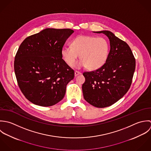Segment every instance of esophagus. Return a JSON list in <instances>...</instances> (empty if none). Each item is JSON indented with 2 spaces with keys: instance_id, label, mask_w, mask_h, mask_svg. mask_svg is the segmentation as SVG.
Returning <instances> with one entry per match:
<instances>
[{
  "instance_id": "esophagus-1",
  "label": "esophagus",
  "mask_w": 151,
  "mask_h": 151,
  "mask_svg": "<svg viewBox=\"0 0 151 151\" xmlns=\"http://www.w3.org/2000/svg\"><path fill=\"white\" fill-rule=\"evenodd\" d=\"M80 74H81V73L80 72L77 71V70H75V76H77L78 75H80Z\"/></svg>"
}]
</instances>
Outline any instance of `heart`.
<instances>
[{"mask_svg": "<svg viewBox=\"0 0 151 151\" xmlns=\"http://www.w3.org/2000/svg\"><path fill=\"white\" fill-rule=\"evenodd\" d=\"M110 50V42L104 38L80 35L72 40V47H63L61 54L69 66L73 65L80 55L81 60L75 64L76 67L86 66L89 70H96L106 62Z\"/></svg>", "mask_w": 151, "mask_h": 151, "instance_id": "1", "label": "heart"}]
</instances>
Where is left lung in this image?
<instances>
[{
	"instance_id": "1",
	"label": "left lung",
	"mask_w": 151,
	"mask_h": 151,
	"mask_svg": "<svg viewBox=\"0 0 151 151\" xmlns=\"http://www.w3.org/2000/svg\"><path fill=\"white\" fill-rule=\"evenodd\" d=\"M96 32L103 33L109 38L110 51L103 66L83 72L85 82L82 85V91L87 102L96 107L104 108L116 103L130 88L135 59L129 45L113 32Z\"/></svg>"
}]
</instances>
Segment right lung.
Segmentation results:
<instances>
[{"mask_svg": "<svg viewBox=\"0 0 151 151\" xmlns=\"http://www.w3.org/2000/svg\"><path fill=\"white\" fill-rule=\"evenodd\" d=\"M73 32L46 29L20 44L14 58V72L20 89L33 104L48 107L63 99L75 72L62 58L61 51Z\"/></svg>", "mask_w": 151, "mask_h": 151, "instance_id": "right-lung-1", "label": "right lung"}]
</instances>
